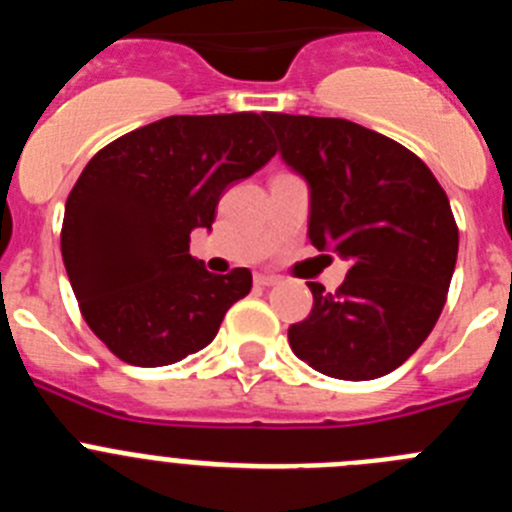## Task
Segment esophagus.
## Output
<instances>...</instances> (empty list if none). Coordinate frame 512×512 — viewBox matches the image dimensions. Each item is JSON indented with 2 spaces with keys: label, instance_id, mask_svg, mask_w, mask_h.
<instances>
[{
  "label": "esophagus",
  "instance_id": "1",
  "mask_svg": "<svg viewBox=\"0 0 512 512\" xmlns=\"http://www.w3.org/2000/svg\"><path fill=\"white\" fill-rule=\"evenodd\" d=\"M253 282L259 284V287H271V284H277L279 279L271 277V274H256V277H253Z\"/></svg>",
  "mask_w": 512,
  "mask_h": 512
}]
</instances>
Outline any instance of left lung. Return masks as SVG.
<instances>
[{"instance_id":"left-lung-1","label":"left lung","mask_w":512,"mask_h":512,"mask_svg":"<svg viewBox=\"0 0 512 512\" xmlns=\"http://www.w3.org/2000/svg\"><path fill=\"white\" fill-rule=\"evenodd\" d=\"M266 120L310 187V243L351 261L333 295L307 284L312 310L289 325V346L348 382L395 372L446 305L459 253L449 197L413 151L364 125L282 112Z\"/></svg>"}]
</instances>
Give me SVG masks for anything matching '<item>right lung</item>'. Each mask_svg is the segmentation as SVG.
<instances>
[{
  "instance_id": "obj_1",
  "label": "right lung",
  "mask_w": 512,
  "mask_h": 512,
  "mask_svg": "<svg viewBox=\"0 0 512 512\" xmlns=\"http://www.w3.org/2000/svg\"><path fill=\"white\" fill-rule=\"evenodd\" d=\"M277 153L264 115H171L112 140L66 200L61 253L94 336L133 366L205 348L251 292V271L217 277L189 253L225 187Z\"/></svg>"
}]
</instances>
